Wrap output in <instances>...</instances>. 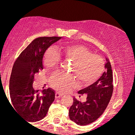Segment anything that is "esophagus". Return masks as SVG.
<instances>
[{
    "label": "esophagus",
    "instance_id": "obj_1",
    "mask_svg": "<svg viewBox=\"0 0 135 135\" xmlns=\"http://www.w3.org/2000/svg\"><path fill=\"white\" fill-rule=\"evenodd\" d=\"M63 94H60L59 93H56L55 94V98H60L62 97H63Z\"/></svg>",
    "mask_w": 135,
    "mask_h": 135
}]
</instances>
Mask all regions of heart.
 <instances>
[{
	"label": "heart",
	"instance_id": "1",
	"mask_svg": "<svg viewBox=\"0 0 135 135\" xmlns=\"http://www.w3.org/2000/svg\"><path fill=\"white\" fill-rule=\"evenodd\" d=\"M60 54L53 46L46 50L44 55V63L47 67L58 65L61 56L73 61L72 72L85 84L95 82L103 73L105 68L104 60L101 56L95 55L84 46L80 44H65L60 48ZM51 86L56 90L65 93L78 86L74 76L58 70L51 75Z\"/></svg>",
	"mask_w": 135,
	"mask_h": 135
}]
</instances>
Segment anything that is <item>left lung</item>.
Instances as JSON below:
<instances>
[{"label":"left lung","mask_w":135,"mask_h":135,"mask_svg":"<svg viewBox=\"0 0 135 135\" xmlns=\"http://www.w3.org/2000/svg\"><path fill=\"white\" fill-rule=\"evenodd\" d=\"M107 69L97 81L81 89L79 94H86V102H81L74 98L69 109L70 120L79 125L86 126L98 119L107 107L113 93V75L110 61L106 58Z\"/></svg>","instance_id":"8db88e82"}]
</instances>
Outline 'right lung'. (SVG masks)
Listing matches in <instances>:
<instances>
[{
  "mask_svg": "<svg viewBox=\"0 0 135 135\" xmlns=\"http://www.w3.org/2000/svg\"><path fill=\"white\" fill-rule=\"evenodd\" d=\"M60 38L61 37L35 38L14 63L9 80L11 100L17 112L28 122H37L44 118L55 100V91L51 88L38 93L32 84L34 75L44 69L43 58L46 51Z\"/></svg>",
  "mask_w": 135,
  "mask_h": 135,
  "instance_id": "right-lung-1",
  "label": "right lung"
}]
</instances>
